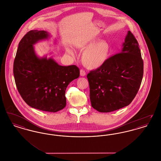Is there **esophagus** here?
<instances>
[{"label": "esophagus", "mask_w": 161, "mask_h": 161, "mask_svg": "<svg viewBox=\"0 0 161 161\" xmlns=\"http://www.w3.org/2000/svg\"><path fill=\"white\" fill-rule=\"evenodd\" d=\"M80 75L82 77H84L86 75V71L84 70V69H80Z\"/></svg>", "instance_id": "esophagus-1"}]
</instances>
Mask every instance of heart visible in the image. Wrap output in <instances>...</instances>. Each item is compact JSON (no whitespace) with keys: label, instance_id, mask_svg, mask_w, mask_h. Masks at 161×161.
Returning <instances> with one entry per match:
<instances>
[{"label":"heart","instance_id":"obj_1","mask_svg":"<svg viewBox=\"0 0 161 161\" xmlns=\"http://www.w3.org/2000/svg\"><path fill=\"white\" fill-rule=\"evenodd\" d=\"M95 38H91L84 43H80L77 47L81 50L86 49L82 55V61L84 66L89 69H98L101 67L107 58L110 53V46L105 41H98ZM67 52L72 54L70 49H68Z\"/></svg>","mask_w":161,"mask_h":161}]
</instances>
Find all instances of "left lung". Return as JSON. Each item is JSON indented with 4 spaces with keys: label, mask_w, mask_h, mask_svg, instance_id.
I'll return each instance as SVG.
<instances>
[{
    "label": "left lung",
    "mask_w": 161,
    "mask_h": 161,
    "mask_svg": "<svg viewBox=\"0 0 161 161\" xmlns=\"http://www.w3.org/2000/svg\"><path fill=\"white\" fill-rule=\"evenodd\" d=\"M143 74L138 41L129 31L121 53L111 56L87 75L92 107L106 113L129 105L138 93Z\"/></svg>",
    "instance_id": "obj_1"
}]
</instances>
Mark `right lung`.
Instances as JSON below:
<instances>
[{"instance_id": "1", "label": "right lung", "mask_w": 161, "mask_h": 161, "mask_svg": "<svg viewBox=\"0 0 161 161\" xmlns=\"http://www.w3.org/2000/svg\"><path fill=\"white\" fill-rule=\"evenodd\" d=\"M45 31L28 32L19 43L13 74L15 85L25 102L32 108L56 112L66 105L68 84L80 76L75 65L63 66L52 58H39L32 45L47 37Z\"/></svg>"}]
</instances>
